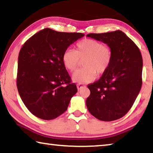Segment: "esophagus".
I'll return each instance as SVG.
<instances>
[{
  "label": "esophagus",
  "mask_w": 153,
  "mask_h": 153,
  "mask_svg": "<svg viewBox=\"0 0 153 153\" xmlns=\"http://www.w3.org/2000/svg\"><path fill=\"white\" fill-rule=\"evenodd\" d=\"M83 87H84V86H83V85H82V84H77V88L78 90H81Z\"/></svg>",
  "instance_id": "obj_1"
}]
</instances>
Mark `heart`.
<instances>
[{
    "label": "heart",
    "mask_w": 153,
    "mask_h": 153,
    "mask_svg": "<svg viewBox=\"0 0 153 153\" xmlns=\"http://www.w3.org/2000/svg\"><path fill=\"white\" fill-rule=\"evenodd\" d=\"M113 59V52L110 46L102 45L97 40L86 38L77 42L76 51L67 49L62 55V61L67 70L74 72L80 60H84V68L77 71L72 79L79 84L92 82L97 74L102 75L109 68Z\"/></svg>",
    "instance_id": "heart-1"
}]
</instances>
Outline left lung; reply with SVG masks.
Masks as SVG:
<instances>
[{
	"mask_svg": "<svg viewBox=\"0 0 153 153\" xmlns=\"http://www.w3.org/2000/svg\"><path fill=\"white\" fill-rule=\"evenodd\" d=\"M110 46L111 64L98 81L88 85L90 94L88 110L98 120L114 121L123 117L132 107L142 86V57L138 46L121 30L88 33Z\"/></svg>",
	"mask_w": 153,
	"mask_h": 153,
	"instance_id": "left-lung-1",
	"label": "left lung"
}]
</instances>
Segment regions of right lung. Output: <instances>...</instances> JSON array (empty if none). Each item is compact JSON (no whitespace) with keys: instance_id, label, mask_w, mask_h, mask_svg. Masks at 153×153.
<instances>
[{"instance_id":"obj_1","label":"right lung","mask_w":153,"mask_h":153,"mask_svg":"<svg viewBox=\"0 0 153 153\" xmlns=\"http://www.w3.org/2000/svg\"><path fill=\"white\" fill-rule=\"evenodd\" d=\"M84 36L45 28L33 35L21 48L17 87L23 102L36 117L54 120L67 109L77 89L71 83L62 55Z\"/></svg>"}]
</instances>
